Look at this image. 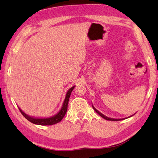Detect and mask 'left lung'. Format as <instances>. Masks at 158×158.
Listing matches in <instances>:
<instances>
[{
    "label": "left lung",
    "mask_w": 158,
    "mask_h": 158,
    "mask_svg": "<svg viewBox=\"0 0 158 158\" xmlns=\"http://www.w3.org/2000/svg\"><path fill=\"white\" fill-rule=\"evenodd\" d=\"M93 109H94V110L96 111V113H98L99 115H100V116L101 117H102L103 118H105V120H107V121H121V120H124V119H125V118H118V119H116V118H109V117H107V116H105V115L102 114V113H100V112L98 110H97V109H96L93 106ZM133 115H135V114H133ZM133 115H132V116H133ZM132 116H129L128 118H130V117Z\"/></svg>",
    "instance_id": "left-lung-1"
}]
</instances>
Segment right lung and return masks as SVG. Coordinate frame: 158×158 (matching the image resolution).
I'll return each instance as SVG.
<instances>
[{
  "mask_svg": "<svg viewBox=\"0 0 158 158\" xmlns=\"http://www.w3.org/2000/svg\"><path fill=\"white\" fill-rule=\"evenodd\" d=\"M74 87H75V85L71 87L70 89L68 90V92H67L66 95H65V100H64L63 106H62V107H61L60 110L58 111L56 114H55L54 116H53L48 117V118H35V117L29 116V115H28V114H26L22 110H21L20 108H19V111H21V113L22 114L23 116H24L28 120V121H29L31 123H34V124L40 125H52L53 124L58 123H59L61 120L63 118L64 116H65L66 114L67 110H68L69 99V97H70L71 93L73 90Z\"/></svg>",
  "mask_w": 158,
  "mask_h": 158,
  "instance_id": "obj_1",
  "label": "right lung"
}]
</instances>
